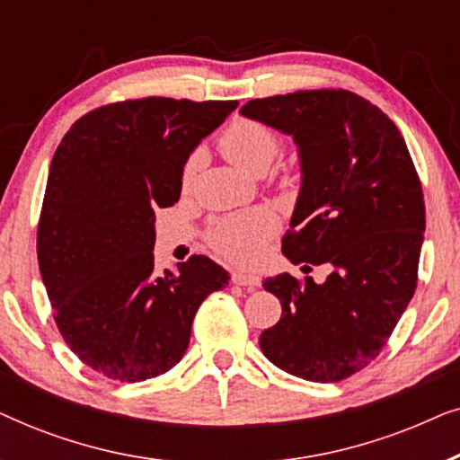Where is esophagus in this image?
I'll list each match as a JSON object with an SVG mask.
<instances>
[{
	"label": "esophagus",
	"mask_w": 460,
	"mask_h": 460,
	"mask_svg": "<svg viewBox=\"0 0 460 460\" xmlns=\"http://www.w3.org/2000/svg\"><path fill=\"white\" fill-rule=\"evenodd\" d=\"M232 282L238 287H247V288H255L261 285V279L257 274H251V272H243V270H236V272H232Z\"/></svg>",
	"instance_id": "34e87169"
}]
</instances>
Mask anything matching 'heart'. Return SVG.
Segmentation results:
<instances>
[{"label":"heart","instance_id":"b5f03b06","mask_svg":"<svg viewBox=\"0 0 460 460\" xmlns=\"http://www.w3.org/2000/svg\"><path fill=\"white\" fill-rule=\"evenodd\" d=\"M219 148L236 167L249 173H266L280 150V140L276 131L260 121L238 119L219 137ZM199 156L186 163L184 184L192 180L197 172ZM279 230V217L270 209H251L234 216L222 217L211 226L209 243L226 260L236 263L253 261L274 232Z\"/></svg>","mask_w":460,"mask_h":460}]
</instances>
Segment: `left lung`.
<instances>
[{"label": "left lung", "instance_id": "1", "mask_svg": "<svg viewBox=\"0 0 460 460\" xmlns=\"http://www.w3.org/2000/svg\"><path fill=\"white\" fill-rule=\"evenodd\" d=\"M241 115L297 146L301 186L282 253L331 266L323 285L266 279L282 316L260 348L299 379L341 381L379 356L417 288L425 203L411 153L385 112L345 90L251 100Z\"/></svg>", "mask_w": 460, "mask_h": 460}]
</instances>
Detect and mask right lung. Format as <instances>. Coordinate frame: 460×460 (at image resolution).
I'll return each instance as SVG.
<instances>
[{
  "mask_svg": "<svg viewBox=\"0 0 460 460\" xmlns=\"http://www.w3.org/2000/svg\"><path fill=\"white\" fill-rule=\"evenodd\" d=\"M238 106L142 98L87 112L49 165L37 260L58 331L115 381H146L186 354L194 314L228 285L205 255L155 272V209L178 203L192 150Z\"/></svg>",
  "mask_w": 460,
  "mask_h": 460,
  "instance_id": "obj_1",
  "label": "right lung"
}]
</instances>
